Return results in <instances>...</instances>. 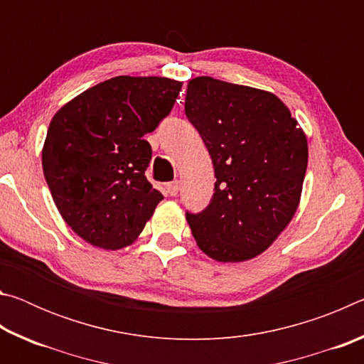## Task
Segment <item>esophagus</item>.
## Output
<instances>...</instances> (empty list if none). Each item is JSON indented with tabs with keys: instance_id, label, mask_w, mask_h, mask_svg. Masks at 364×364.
<instances>
[{
	"instance_id": "34e87169",
	"label": "esophagus",
	"mask_w": 364,
	"mask_h": 364,
	"mask_svg": "<svg viewBox=\"0 0 364 364\" xmlns=\"http://www.w3.org/2000/svg\"><path fill=\"white\" fill-rule=\"evenodd\" d=\"M165 189H167V194L168 196H176L178 191H180V181L167 183V186H165Z\"/></svg>"
}]
</instances>
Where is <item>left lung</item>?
I'll list each match as a JSON object with an SVG mask.
<instances>
[{"label":"left lung","instance_id":"1","mask_svg":"<svg viewBox=\"0 0 364 364\" xmlns=\"http://www.w3.org/2000/svg\"><path fill=\"white\" fill-rule=\"evenodd\" d=\"M184 112L215 170L204 210L186 212L200 250L217 262H244L267 250L297 210L308 144L279 97L212 77L188 83Z\"/></svg>","mask_w":364,"mask_h":364}]
</instances>
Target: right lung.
Returning <instances> with one entry per match:
<instances>
[{"label":"right lung","instance_id":"1","mask_svg":"<svg viewBox=\"0 0 364 364\" xmlns=\"http://www.w3.org/2000/svg\"><path fill=\"white\" fill-rule=\"evenodd\" d=\"M176 80L120 75L73 97L49 123L41 162L65 223L106 250L130 245L164 196L147 181L159 127L181 91Z\"/></svg>","mask_w":364,"mask_h":364}]
</instances>
